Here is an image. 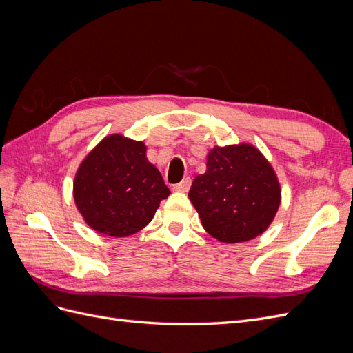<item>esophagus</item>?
<instances>
[{
  "mask_svg": "<svg viewBox=\"0 0 353 353\" xmlns=\"http://www.w3.org/2000/svg\"><path fill=\"white\" fill-rule=\"evenodd\" d=\"M190 187H191V179L190 178H184L179 184L174 185V191H179V193H187V191L190 190Z\"/></svg>",
  "mask_w": 353,
  "mask_h": 353,
  "instance_id": "esophagus-1",
  "label": "esophagus"
}]
</instances>
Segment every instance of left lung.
Wrapping results in <instances>:
<instances>
[{
    "label": "left lung",
    "instance_id": "1",
    "mask_svg": "<svg viewBox=\"0 0 353 353\" xmlns=\"http://www.w3.org/2000/svg\"><path fill=\"white\" fill-rule=\"evenodd\" d=\"M188 197L213 239L234 244L268 230L281 203L272 165L258 147L239 143L208 152L206 172L194 178Z\"/></svg>",
    "mask_w": 353,
    "mask_h": 353
}]
</instances>
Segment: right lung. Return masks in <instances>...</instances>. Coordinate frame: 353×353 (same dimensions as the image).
Wrapping results in <instances>:
<instances>
[{"label": "right lung", "instance_id": "1", "mask_svg": "<svg viewBox=\"0 0 353 353\" xmlns=\"http://www.w3.org/2000/svg\"><path fill=\"white\" fill-rule=\"evenodd\" d=\"M145 153L143 141L110 134L85 156L74 174L73 200L90 228L128 237L150 223L170 191Z\"/></svg>", "mask_w": 353, "mask_h": 353}]
</instances>
